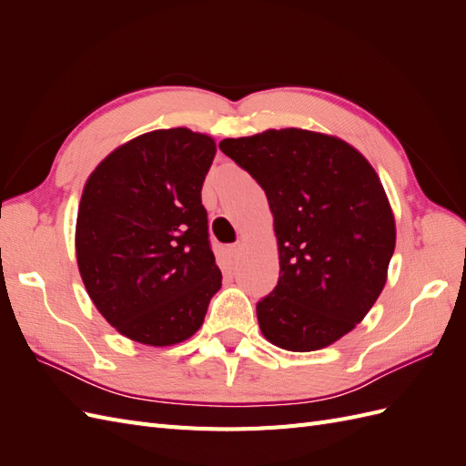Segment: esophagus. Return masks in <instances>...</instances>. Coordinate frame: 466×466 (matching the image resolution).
Segmentation results:
<instances>
[{"mask_svg": "<svg viewBox=\"0 0 466 466\" xmlns=\"http://www.w3.org/2000/svg\"><path fill=\"white\" fill-rule=\"evenodd\" d=\"M243 243H237V245H233L229 250H231V257L233 258H238V257H241V252H243Z\"/></svg>", "mask_w": 466, "mask_h": 466, "instance_id": "esophagus-1", "label": "esophagus"}]
</instances>
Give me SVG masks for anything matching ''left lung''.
<instances>
[{"label": "left lung", "mask_w": 466, "mask_h": 466, "mask_svg": "<svg viewBox=\"0 0 466 466\" xmlns=\"http://www.w3.org/2000/svg\"><path fill=\"white\" fill-rule=\"evenodd\" d=\"M219 149L264 188L279 278L258 327L288 351L322 350L354 330L387 284L397 225L371 163L344 139L301 128L228 137Z\"/></svg>", "instance_id": "left-lung-1"}]
</instances>
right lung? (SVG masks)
<instances>
[{"mask_svg": "<svg viewBox=\"0 0 466 466\" xmlns=\"http://www.w3.org/2000/svg\"><path fill=\"white\" fill-rule=\"evenodd\" d=\"M216 151L208 134L153 130L110 151L83 187L76 221L83 286L110 327L134 342L188 340L221 288L200 194Z\"/></svg>", "mask_w": 466, "mask_h": 466, "instance_id": "1", "label": "right lung"}]
</instances>
